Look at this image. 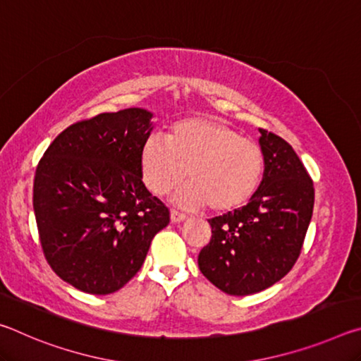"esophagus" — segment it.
Instances as JSON below:
<instances>
[{"mask_svg":"<svg viewBox=\"0 0 361 361\" xmlns=\"http://www.w3.org/2000/svg\"><path fill=\"white\" fill-rule=\"evenodd\" d=\"M186 218H188V215H185V213H181L178 210L170 212V219H172L173 223H181V221H185Z\"/></svg>","mask_w":361,"mask_h":361,"instance_id":"obj_1","label":"esophagus"}]
</instances>
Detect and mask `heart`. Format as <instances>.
<instances>
[{
	"instance_id": "obj_1",
	"label": "heart",
	"mask_w": 361,
	"mask_h": 361,
	"mask_svg": "<svg viewBox=\"0 0 361 361\" xmlns=\"http://www.w3.org/2000/svg\"><path fill=\"white\" fill-rule=\"evenodd\" d=\"M145 185L157 195L167 194L186 178L176 202L226 213L245 205L264 172V154L252 138L221 121L188 118L175 122L167 142L151 137L140 152Z\"/></svg>"
}]
</instances>
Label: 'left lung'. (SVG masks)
Instances as JSON below:
<instances>
[{
    "mask_svg": "<svg viewBox=\"0 0 361 361\" xmlns=\"http://www.w3.org/2000/svg\"><path fill=\"white\" fill-rule=\"evenodd\" d=\"M259 132L261 185L242 209L209 219L212 239L197 258L207 280L232 296L266 290L291 271L314 210V181L295 149L274 132Z\"/></svg>",
    "mask_w": 361,
    "mask_h": 361,
    "instance_id": "obj_1",
    "label": "left lung"
}]
</instances>
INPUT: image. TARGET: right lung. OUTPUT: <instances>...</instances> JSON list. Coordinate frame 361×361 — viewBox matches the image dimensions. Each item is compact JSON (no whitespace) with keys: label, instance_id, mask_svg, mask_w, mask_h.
I'll list each match as a JSON object with an SVG mask.
<instances>
[{"label":"right lung","instance_id":"obj_1","mask_svg":"<svg viewBox=\"0 0 361 361\" xmlns=\"http://www.w3.org/2000/svg\"><path fill=\"white\" fill-rule=\"evenodd\" d=\"M142 108L102 113L59 133L36 167L33 210L47 264L66 283L109 295L140 271L169 207L146 189Z\"/></svg>","mask_w":361,"mask_h":361}]
</instances>
